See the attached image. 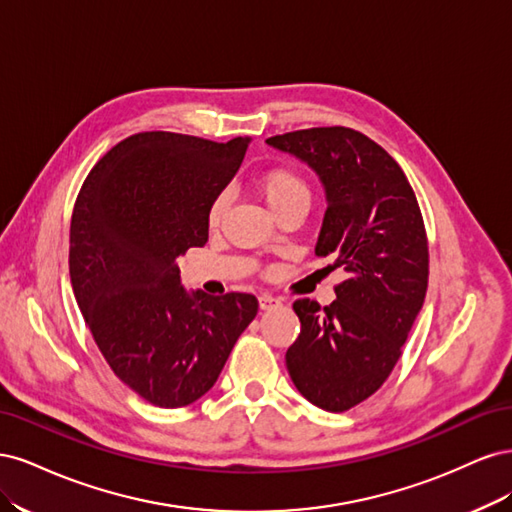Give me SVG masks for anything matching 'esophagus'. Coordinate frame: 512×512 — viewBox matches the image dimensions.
Returning <instances> with one entry per match:
<instances>
[{
	"label": "esophagus",
	"mask_w": 512,
	"mask_h": 512,
	"mask_svg": "<svg viewBox=\"0 0 512 512\" xmlns=\"http://www.w3.org/2000/svg\"><path fill=\"white\" fill-rule=\"evenodd\" d=\"M258 305H260V309H273L277 305H282V299L273 297V294H260Z\"/></svg>",
	"instance_id": "34e87169"
}]
</instances>
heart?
Listing matches in <instances>:
<instances>
[{
	"label": "heart",
	"instance_id": "heart-1",
	"mask_svg": "<svg viewBox=\"0 0 512 512\" xmlns=\"http://www.w3.org/2000/svg\"><path fill=\"white\" fill-rule=\"evenodd\" d=\"M258 194L265 198V203L273 209V213H280L292 205H307L312 200V190L305 181V177L290 166H273L265 173H260L254 181ZM228 209V196L218 194L209 207V226H218Z\"/></svg>",
	"mask_w": 512,
	"mask_h": 512
}]
</instances>
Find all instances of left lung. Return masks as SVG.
Returning a JSON list of instances; mask_svg holds the SVG:
<instances>
[{
    "label": "left lung",
    "mask_w": 512,
    "mask_h": 512,
    "mask_svg": "<svg viewBox=\"0 0 512 512\" xmlns=\"http://www.w3.org/2000/svg\"><path fill=\"white\" fill-rule=\"evenodd\" d=\"M267 143L314 168L327 192L316 254L348 277L327 307L294 301L301 333L286 367L307 401L344 412L391 376L421 312L429 280L423 215L404 170L361 132L309 128Z\"/></svg>",
    "instance_id": "1"
}]
</instances>
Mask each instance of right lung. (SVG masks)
I'll return each mask as SVG.
<instances>
[{"label": "right lung", "instance_id": "obj_1", "mask_svg": "<svg viewBox=\"0 0 512 512\" xmlns=\"http://www.w3.org/2000/svg\"><path fill=\"white\" fill-rule=\"evenodd\" d=\"M250 136L228 143L138 132L91 168L70 222V282L113 374L160 408L188 406L218 380L258 312L254 294L181 286L177 258L209 239V207Z\"/></svg>", "mask_w": 512, "mask_h": 512}]
</instances>
